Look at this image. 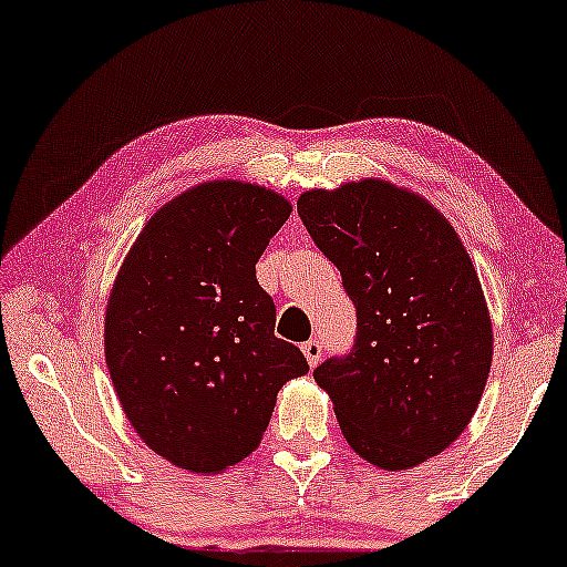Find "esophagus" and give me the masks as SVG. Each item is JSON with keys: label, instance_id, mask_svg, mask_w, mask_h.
I'll list each match as a JSON object with an SVG mask.
<instances>
[{"label": "esophagus", "instance_id": "esophagus-1", "mask_svg": "<svg viewBox=\"0 0 567 567\" xmlns=\"http://www.w3.org/2000/svg\"><path fill=\"white\" fill-rule=\"evenodd\" d=\"M302 353H306L310 367H318L320 357H323V343H320L318 338H310V341L302 343Z\"/></svg>", "mask_w": 567, "mask_h": 567}]
</instances>
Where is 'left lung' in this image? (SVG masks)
Returning <instances> with one entry per match:
<instances>
[{
    "label": "left lung",
    "mask_w": 567,
    "mask_h": 567,
    "mask_svg": "<svg viewBox=\"0 0 567 567\" xmlns=\"http://www.w3.org/2000/svg\"><path fill=\"white\" fill-rule=\"evenodd\" d=\"M298 214L357 306L351 351L312 377L361 458L384 471L425 463L466 430L492 369L468 251L441 210L386 181L308 190Z\"/></svg>",
    "instance_id": "1"
}]
</instances>
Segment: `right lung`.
Masks as SVG:
<instances>
[{
	"mask_svg": "<svg viewBox=\"0 0 567 567\" xmlns=\"http://www.w3.org/2000/svg\"><path fill=\"white\" fill-rule=\"evenodd\" d=\"M290 210L261 185H196L150 218L116 275L104 323L116 396L142 441L185 471L247 458L282 384L308 374L257 282Z\"/></svg>",
	"mask_w": 567,
	"mask_h": 567,
	"instance_id": "1",
	"label": "right lung"
}]
</instances>
